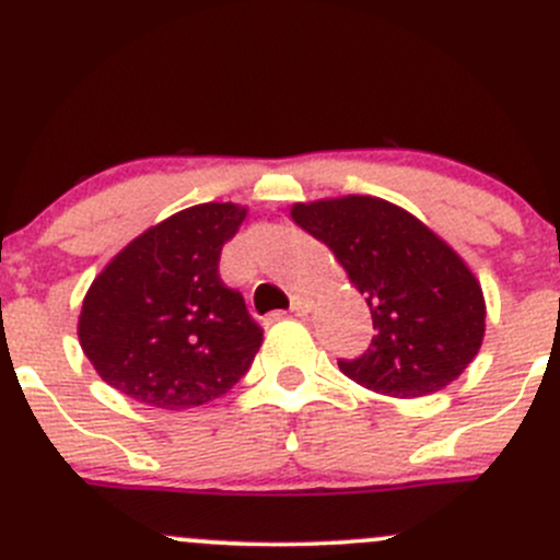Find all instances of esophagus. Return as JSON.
Returning <instances> with one entry per match:
<instances>
[{
  "label": "esophagus",
  "mask_w": 560,
  "mask_h": 560,
  "mask_svg": "<svg viewBox=\"0 0 560 560\" xmlns=\"http://www.w3.org/2000/svg\"><path fill=\"white\" fill-rule=\"evenodd\" d=\"M292 314L295 316H305L311 314V300L308 298H292Z\"/></svg>",
  "instance_id": "esophagus-1"
}]
</instances>
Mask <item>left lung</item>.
<instances>
[{
  "mask_svg": "<svg viewBox=\"0 0 560 560\" xmlns=\"http://www.w3.org/2000/svg\"><path fill=\"white\" fill-rule=\"evenodd\" d=\"M292 220L327 244L373 314V343L340 370L370 392H440L478 357L486 300L467 262L410 211L373 196L295 203Z\"/></svg>",
  "mask_w": 560,
  "mask_h": 560,
  "instance_id": "8db88e82",
  "label": "left lung"
}]
</instances>
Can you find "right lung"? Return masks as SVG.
Segmentation results:
<instances>
[{
    "mask_svg": "<svg viewBox=\"0 0 560 560\" xmlns=\"http://www.w3.org/2000/svg\"><path fill=\"white\" fill-rule=\"evenodd\" d=\"M246 209L198 203L144 231L93 279L80 346L102 381L163 410L196 408L238 384L262 329L222 284V246Z\"/></svg>",
    "mask_w": 560,
    "mask_h": 560,
    "instance_id": "1",
    "label": "right lung"
}]
</instances>
